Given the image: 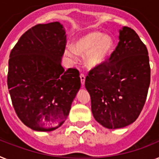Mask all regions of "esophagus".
Returning a JSON list of instances; mask_svg holds the SVG:
<instances>
[{
  "instance_id": "esophagus-1",
  "label": "esophagus",
  "mask_w": 159,
  "mask_h": 159,
  "mask_svg": "<svg viewBox=\"0 0 159 159\" xmlns=\"http://www.w3.org/2000/svg\"><path fill=\"white\" fill-rule=\"evenodd\" d=\"M80 80H81V84H82V85L84 84V82H85V75L83 73H81L80 75Z\"/></svg>"
}]
</instances>
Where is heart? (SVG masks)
Instances as JSON below:
<instances>
[{
	"instance_id": "heart-1",
	"label": "heart",
	"mask_w": 159,
	"mask_h": 159,
	"mask_svg": "<svg viewBox=\"0 0 159 159\" xmlns=\"http://www.w3.org/2000/svg\"><path fill=\"white\" fill-rule=\"evenodd\" d=\"M115 46L111 35L93 31L78 38L71 47H66L64 55L70 61L76 58V53L86 54L85 63L91 68L97 67L106 61Z\"/></svg>"
}]
</instances>
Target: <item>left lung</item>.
<instances>
[{"label": "left lung", "instance_id": "8db88e82", "mask_svg": "<svg viewBox=\"0 0 159 159\" xmlns=\"http://www.w3.org/2000/svg\"><path fill=\"white\" fill-rule=\"evenodd\" d=\"M119 38L109 60L92 69L85 79L94 119L110 129L124 128L136 121L150 84L146 46L130 27H123Z\"/></svg>", "mask_w": 159, "mask_h": 159}]
</instances>
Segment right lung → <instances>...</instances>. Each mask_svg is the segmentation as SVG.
I'll return each instance as SVG.
<instances>
[{
  "label": "right lung",
  "mask_w": 159,
  "mask_h": 159,
  "mask_svg": "<svg viewBox=\"0 0 159 159\" xmlns=\"http://www.w3.org/2000/svg\"><path fill=\"white\" fill-rule=\"evenodd\" d=\"M66 44L63 26L53 22L27 30L10 52L7 84L12 104L21 121L35 131L61 126L80 89L79 70H65L61 65Z\"/></svg>",
  "instance_id": "1"
}]
</instances>
